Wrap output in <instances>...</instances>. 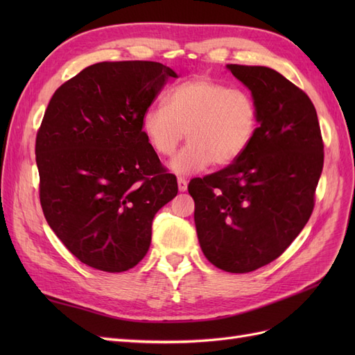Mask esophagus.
<instances>
[{"label":"esophagus","mask_w":355,"mask_h":355,"mask_svg":"<svg viewBox=\"0 0 355 355\" xmlns=\"http://www.w3.org/2000/svg\"><path fill=\"white\" fill-rule=\"evenodd\" d=\"M178 188H179V191H180V192H185V191H187V188H188V182H187V179H185V178H182V176H179V178H178Z\"/></svg>","instance_id":"34e87169"}]
</instances>
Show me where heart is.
I'll return each instance as SVG.
<instances>
[{
  "label": "heart",
  "mask_w": 355,
  "mask_h": 355,
  "mask_svg": "<svg viewBox=\"0 0 355 355\" xmlns=\"http://www.w3.org/2000/svg\"><path fill=\"white\" fill-rule=\"evenodd\" d=\"M257 106L250 93L231 89L209 77H197L170 87L164 105H153L142 115V132L161 157H171L185 133L189 144L170 161L176 175L230 166L253 142Z\"/></svg>",
  "instance_id": "obj_1"
}]
</instances>
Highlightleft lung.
<instances>
[{
	"label": "left lung",
	"mask_w": 355,
	"mask_h": 355,
	"mask_svg": "<svg viewBox=\"0 0 355 355\" xmlns=\"http://www.w3.org/2000/svg\"><path fill=\"white\" fill-rule=\"evenodd\" d=\"M227 68L252 92L259 125L241 158L192 179L188 191L204 256L219 270L243 274L277 259L304 230L324 145L313 102L280 72Z\"/></svg>",
	"instance_id": "8db88e82"
}]
</instances>
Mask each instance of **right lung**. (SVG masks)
Wrapping results in <instances>:
<instances>
[{"instance_id":"obj_1","label":"right lung","mask_w":355,"mask_h":355,"mask_svg":"<svg viewBox=\"0 0 355 355\" xmlns=\"http://www.w3.org/2000/svg\"><path fill=\"white\" fill-rule=\"evenodd\" d=\"M168 78L158 62H101L53 94L35 141L40 201L50 228L83 263L123 272L144 259L155 213L178 194L142 132Z\"/></svg>"}]
</instances>
